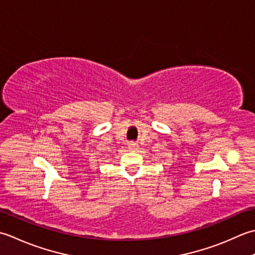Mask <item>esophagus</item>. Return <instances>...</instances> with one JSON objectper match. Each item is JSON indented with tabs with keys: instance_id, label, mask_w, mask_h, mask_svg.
<instances>
[{
	"instance_id": "obj_1",
	"label": "esophagus",
	"mask_w": 255,
	"mask_h": 255,
	"mask_svg": "<svg viewBox=\"0 0 255 255\" xmlns=\"http://www.w3.org/2000/svg\"><path fill=\"white\" fill-rule=\"evenodd\" d=\"M138 148V145L135 144V143H129L128 144V149L129 150H136Z\"/></svg>"
}]
</instances>
